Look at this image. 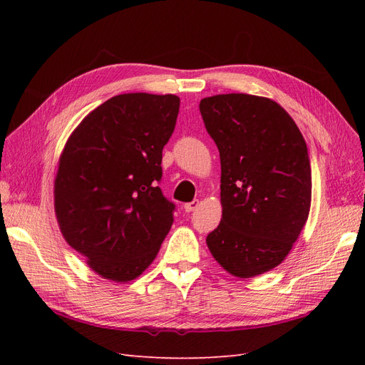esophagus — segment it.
I'll return each mask as SVG.
<instances>
[{"label":"esophagus","mask_w":365,"mask_h":365,"mask_svg":"<svg viewBox=\"0 0 365 365\" xmlns=\"http://www.w3.org/2000/svg\"><path fill=\"white\" fill-rule=\"evenodd\" d=\"M197 205H200V201H192V202H187V204H184L185 213H192V212H195V210L197 208Z\"/></svg>","instance_id":"1"}]
</instances>
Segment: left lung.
Wrapping results in <instances>:
<instances>
[{
  "label": "left lung",
  "mask_w": 365,
  "mask_h": 365,
  "mask_svg": "<svg viewBox=\"0 0 365 365\" xmlns=\"http://www.w3.org/2000/svg\"><path fill=\"white\" fill-rule=\"evenodd\" d=\"M220 157L222 219L207 247L228 274L251 279L286 259L311 210L312 172L292 117L268 97L217 94L200 103Z\"/></svg>",
  "instance_id": "1"
}]
</instances>
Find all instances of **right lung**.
I'll use <instances>...</instances> for the list:
<instances>
[{
    "instance_id": "add662e5",
    "label": "right lung",
    "mask_w": 365,
    "mask_h": 365,
    "mask_svg": "<svg viewBox=\"0 0 365 365\" xmlns=\"http://www.w3.org/2000/svg\"><path fill=\"white\" fill-rule=\"evenodd\" d=\"M178 111V96L118 94L88 114L65 143L54 213L67 244L106 280H135L172 227L175 205L158 181Z\"/></svg>"
}]
</instances>
